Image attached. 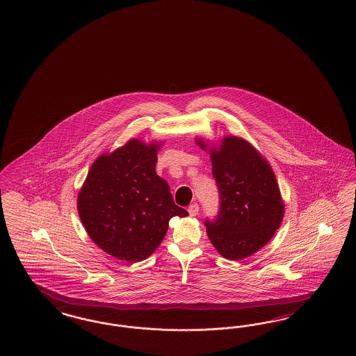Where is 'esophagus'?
<instances>
[{"instance_id": "esophagus-1", "label": "esophagus", "mask_w": 356, "mask_h": 356, "mask_svg": "<svg viewBox=\"0 0 356 356\" xmlns=\"http://www.w3.org/2000/svg\"><path fill=\"white\" fill-rule=\"evenodd\" d=\"M188 213H190V216H196L197 213H199V206L196 204V203H193V204H190L188 206Z\"/></svg>"}]
</instances>
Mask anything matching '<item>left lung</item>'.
<instances>
[{"instance_id":"left-lung-1","label":"left lung","mask_w":356,"mask_h":356,"mask_svg":"<svg viewBox=\"0 0 356 356\" xmlns=\"http://www.w3.org/2000/svg\"><path fill=\"white\" fill-rule=\"evenodd\" d=\"M211 156L220 206L218 215L204 221L207 234L222 257L240 261L271 240L284 206L275 174L248 141L225 138Z\"/></svg>"}]
</instances>
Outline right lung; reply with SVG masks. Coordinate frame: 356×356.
Segmentation results:
<instances>
[{"instance_id": "1", "label": "right lung", "mask_w": 356, "mask_h": 356, "mask_svg": "<svg viewBox=\"0 0 356 356\" xmlns=\"http://www.w3.org/2000/svg\"><path fill=\"white\" fill-rule=\"evenodd\" d=\"M157 145L128 141L94 161L77 200L81 221L104 252L127 262L148 258L160 245L177 206L170 187L157 175Z\"/></svg>"}]
</instances>
